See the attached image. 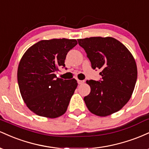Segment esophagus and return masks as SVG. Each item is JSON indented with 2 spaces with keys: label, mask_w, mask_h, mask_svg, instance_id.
<instances>
[{
  "label": "esophagus",
  "mask_w": 149,
  "mask_h": 149,
  "mask_svg": "<svg viewBox=\"0 0 149 149\" xmlns=\"http://www.w3.org/2000/svg\"><path fill=\"white\" fill-rule=\"evenodd\" d=\"M77 81H78V83L79 85H82V84H83V83H84V80H77Z\"/></svg>",
  "instance_id": "esophagus-1"
}]
</instances>
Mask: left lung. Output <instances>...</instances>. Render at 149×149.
<instances>
[{
    "instance_id": "8db88e82",
    "label": "left lung",
    "mask_w": 149,
    "mask_h": 149,
    "mask_svg": "<svg viewBox=\"0 0 149 149\" xmlns=\"http://www.w3.org/2000/svg\"><path fill=\"white\" fill-rule=\"evenodd\" d=\"M93 69L101 70L102 80H87L90 93L84 97L92 113L107 116L118 111L131 98L137 78V68L132 54L112 37L78 39Z\"/></svg>"
}]
</instances>
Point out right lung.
<instances>
[{
    "label": "right lung",
    "instance_id": "add662e5",
    "mask_svg": "<svg viewBox=\"0 0 149 149\" xmlns=\"http://www.w3.org/2000/svg\"><path fill=\"white\" fill-rule=\"evenodd\" d=\"M76 39H51L36 42L19 61L17 81L26 105L38 116L55 118L65 113L78 83L64 80L55 73L65 67L64 60Z\"/></svg>",
    "mask_w": 149,
    "mask_h": 149
}]
</instances>
